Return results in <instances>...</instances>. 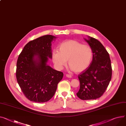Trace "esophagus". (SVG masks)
<instances>
[{
    "label": "esophagus",
    "instance_id": "1",
    "mask_svg": "<svg viewBox=\"0 0 126 126\" xmlns=\"http://www.w3.org/2000/svg\"><path fill=\"white\" fill-rule=\"evenodd\" d=\"M66 77H67V78H72V76L70 74H66Z\"/></svg>",
    "mask_w": 126,
    "mask_h": 126
}]
</instances>
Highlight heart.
Instances as JSON below:
<instances>
[{"instance_id": "1", "label": "heart", "mask_w": 126, "mask_h": 126, "mask_svg": "<svg viewBox=\"0 0 126 126\" xmlns=\"http://www.w3.org/2000/svg\"><path fill=\"white\" fill-rule=\"evenodd\" d=\"M59 50H53L52 60L59 69H62L68 60L71 69L81 73L88 68L92 59V51L87 45L79 41L69 40L59 45Z\"/></svg>"}]
</instances>
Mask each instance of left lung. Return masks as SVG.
Listing matches in <instances>:
<instances>
[{
  "label": "left lung",
  "instance_id": "obj_1",
  "mask_svg": "<svg viewBox=\"0 0 126 126\" xmlns=\"http://www.w3.org/2000/svg\"><path fill=\"white\" fill-rule=\"evenodd\" d=\"M93 53L92 62L87 69L78 75L80 87L77 93L82 100L98 98L103 95L111 79L112 68L110 55L96 39H85Z\"/></svg>",
  "mask_w": 126,
  "mask_h": 126
}]
</instances>
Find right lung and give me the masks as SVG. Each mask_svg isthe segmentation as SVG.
<instances>
[{
	"label": "right lung",
	"instance_id": "add662e5",
	"mask_svg": "<svg viewBox=\"0 0 126 126\" xmlns=\"http://www.w3.org/2000/svg\"><path fill=\"white\" fill-rule=\"evenodd\" d=\"M56 37L47 35L28 42L19 55L16 70L17 82L29 100L42 103L54 95L63 74L47 63L52 59L51 42Z\"/></svg>",
	"mask_w": 126,
	"mask_h": 126
}]
</instances>
